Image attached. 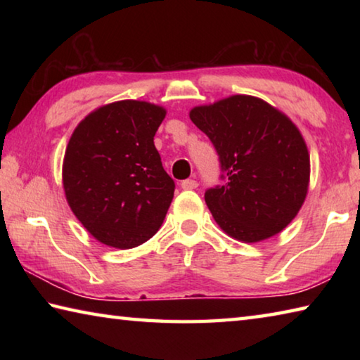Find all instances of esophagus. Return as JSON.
<instances>
[{
	"label": "esophagus",
	"mask_w": 360,
	"mask_h": 360,
	"mask_svg": "<svg viewBox=\"0 0 360 360\" xmlns=\"http://www.w3.org/2000/svg\"><path fill=\"white\" fill-rule=\"evenodd\" d=\"M181 187L184 188V191H192V188L198 187V182L195 179H186V181L181 182Z\"/></svg>",
	"instance_id": "esophagus-1"
}]
</instances>
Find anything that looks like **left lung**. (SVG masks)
Returning a JSON list of instances; mask_svg holds the SVG:
<instances>
[{"mask_svg":"<svg viewBox=\"0 0 360 360\" xmlns=\"http://www.w3.org/2000/svg\"><path fill=\"white\" fill-rule=\"evenodd\" d=\"M227 174L205 193L212 217L243 243L271 238L292 222L309 187V152L288 115L252 95H231L191 109Z\"/></svg>","mask_w":360,"mask_h":360,"instance_id":"1","label":"left lung"}]
</instances>
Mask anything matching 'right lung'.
Listing matches in <instances>:
<instances>
[{
	"label": "right lung",
	"mask_w": 360,
	"mask_h": 360,
	"mask_svg": "<svg viewBox=\"0 0 360 360\" xmlns=\"http://www.w3.org/2000/svg\"><path fill=\"white\" fill-rule=\"evenodd\" d=\"M165 115L154 103L122 100L96 108L72 131L62 168L65 197L103 245L136 248L162 227L174 195L154 144Z\"/></svg>",
	"instance_id": "right-lung-1"
}]
</instances>
